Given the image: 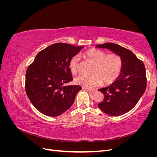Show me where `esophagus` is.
I'll list each match as a JSON object with an SVG mask.
<instances>
[{"label":"esophagus","instance_id":"obj_1","mask_svg":"<svg viewBox=\"0 0 157 157\" xmlns=\"http://www.w3.org/2000/svg\"><path fill=\"white\" fill-rule=\"evenodd\" d=\"M86 90H87L89 92H90V93H94L95 91H96V90H94V89H89V88H86Z\"/></svg>","mask_w":157,"mask_h":157}]
</instances>
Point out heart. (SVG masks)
<instances>
[{
    "label": "heart",
    "mask_w": 157,
    "mask_h": 157,
    "mask_svg": "<svg viewBox=\"0 0 157 157\" xmlns=\"http://www.w3.org/2000/svg\"><path fill=\"white\" fill-rule=\"evenodd\" d=\"M85 58L91 61L92 66L90 75H80L75 79L77 84L84 88H90L101 84L113 83L119 76L122 66L121 57L117 54H106L104 51L91 48L84 53ZM78 59L77 56L71 58L69 63V67L72 74H77L78 71Z\"/></svg>",
    "instance_id": "obj_1"
}]
</instances>
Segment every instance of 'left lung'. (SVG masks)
<instances>
[{
	"instance_id": "left-lung-1",
	"label": "left lung",
	"mask_w": 157,
	"mask_h": 157,
	"mask_svg": "<svg viewBox=\"0 0 157 157\" xmlns=\"http://www.w3.org/2000/svg\"><path fill=\"white\" fill-rule=\"evenodd\" d=\"M96 48H106L121 57V72L111 85L99 89L104 95L98 106L111 116H119L134 108L143 96L147 86L145 67L143 61L133 52L117 44H98Z\"/></svg>"
}]
</instances>
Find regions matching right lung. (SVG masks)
<instances>
[{
  "label": "right lung",
  "mask_w": 157,
  "mask_h": 157,
  "mask_svg": "<svg viewBox=\"0 0 157 157\" xmlns=\"http://www.w3.org/2000/svg\"><path fill=\"white\" fill-rule=\"evenodd\" d=\"M83 48L55 43L39 52L27 67L25 91L33 105L41 113L58 117L73 105L82 88L65 85L73 80L69 63Z\"/></svg>",
  "instance_id": "right-lung-1"
}]
</instances>
